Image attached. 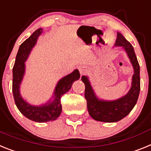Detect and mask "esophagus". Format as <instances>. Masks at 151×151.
Instances as JSON below:
<instances>
[{"label":"esophagus","mask_w":151,"mask_h":151,"mask_svg":"<svg viewBox=\"0 0 151 151\" xmlns=\"http://www.w3.org/2000/svg\"><path fill=\"white\" fill-rule=\"evenodd\" d=\"M79 71L80 74L82 75V74H84L86 71H87V68L85 66H81L79 67Z\"/></svg>","instance_id":"esophagus-1"}]
</instances>
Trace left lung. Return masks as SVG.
<instances>
[{
	"instance_id": "1",
	"label": "left lung",
	"mask_w": 151,
	"mask_h": 151,
	"mask_svg": "<svg viewBox=\"0 0 151 151\" xmlns=\"http://www.w3.org/2000/svg\"><path fill=\"white\" fill-rule=\"evenodd\" d=\"M114 47L122 48L126 52L134 69L132 86L125 95L115 100L100 99L96 94L89 77L84 75L81 77V80L85 84L84 96L89 114L94 120L103 122H116L127 116L137 103L141 89L140 66L132 44L122 34L118 32Z\"/></svg>"
}]
</instances>
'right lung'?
<instances>
[{
  "mask_svg": "<svg viewBox=\"0 0 151 151\" xmlns=\"http://www.w3.org/2000/svg\"><path fill=\"white\" fill-rule=\"evenodd\" d=\"M42 32V29H38L20 45L13 68V95L16 106L25 117L36 122L54 121L59 117L62 111L61 96L70 90L73 83L81 77L77 69L63 77L56 84L52 97L44 104L35 106L23 99L20 93V86L26 72V61Z\"/></svg>",
  "mask_w": 151,
  "mask_h": 151,
  "instance_id": "add662e5",
  "label": "right lung"
}]
</instances>
